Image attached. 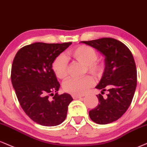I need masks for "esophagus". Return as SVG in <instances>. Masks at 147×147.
<instances>
[{
	"label": "esophagus",
	"mask_w": 147,
	"mask_h": 147,
	"mask_svg": "<svg viewBox=\"0 0 147 147\" xmlns=\"http://www.w3.org/2000/svg\"><path fill=\"white\" fill-rule=\"evenodd\" d=\"M82 96H81V95H72V97H73V98L74 99H80V98H81V97H82Z\"/></svg>",
	"instance_id": "34e87169"
}]
</instances>
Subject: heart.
Instances as JSON below:
<instances>
[{"instance_id": "heart-1", "label": "heart", "mask_w": 147, "mask_h": 147, "mask_svg": "<svg viewBox=\"0 0 147 147\" xmlns=\"http://www.w3.org/2000/svg\"><path fill=\"white\" fill-rule=\"evenodd\" d=\"M67 58H72L78 62L86 65L88 72L95 76H99L104 71V65L97 61L98 54L91 47L80 46L69 52L67 57L61 54L53 63V70L56 76L64 79L68 74ZM95 84L93 78L86 76L82 78H71L63 83V88L66 92L74 95H82Z\"/></svg>"}]
</instances>
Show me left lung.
<instances>
[{"label": "left lung", "instance_id": "obj_1", "mask_svg": "<svg viewBox=\"0 0 147 147\" xmlns=\"http://www.w3.org/2000/svg\"><path fill=\"white\" fill-rule=\"evenodd\" d=\"M105 57V69L96 88L108 91L106 98L97 95L99 104L89 111L97 124H108L122 117L131 104L136 88L137 72L133 55L124 43L113 38L81 41Z\"/></svg>", "mask_w": 147, "mask_h": 147}]
</instances>
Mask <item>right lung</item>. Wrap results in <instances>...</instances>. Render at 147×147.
Here are the masks:
<instances>
[{"label": "right lung", "instance_id": "add662e5", "mask_svg": "<svg viewBox=\"0 0 147 147\" xmlns=\"http://www.w3.org/2000/svg\"><path fill=\"white\" fill-rule=\"evenodd\" d=\"M71 43H32L18 50L13 61L11 78L20 104L41 125L62 123L73 100L69 94H58L60 84L52 69L56 58Z\"/></svg>", "mask_w": 147, "mask_h": 147}]
</instances>
